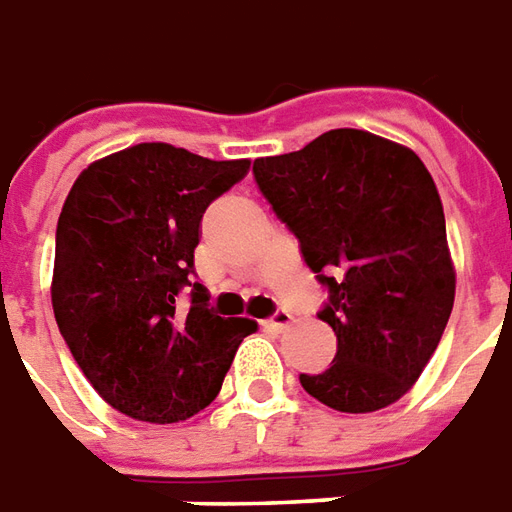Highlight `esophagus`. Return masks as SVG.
<instances>
[{"instance_id":"esophagus-1","label":"esophagus","mask_w":512,"mask_h":512,"mask_svg":"<svg viewBox=\"0 0 512 512\" xmlns=\"http://www.w3.org/2000/svg\"><path fill=\"white\" fill-rule=\"evenodd\" d=\"M295 322V317L286 311V308H275L273 311V317L267 320V328H275V331H284V328H289Z\"/></svg>"}]
</instances>
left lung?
I'll return each instance as SVG.
<instances>
[{"instance_id":"obj_1","label":"left lung","mask_w":512,"mask_h":512,"mask_svg":"<svg viewBox=\"0 0 512 512\" xmlns=\"http://www.w3.org/2000/svg\"><path fill=\"white\" fill-rule=\"evenodd\" d=\"M275 217L328 292L336 358L300 386L333 411L397 402L436 353L455 303L436 181L411 148L331 129L306 148L253 162Z\"/></svg>"}]
</instances>
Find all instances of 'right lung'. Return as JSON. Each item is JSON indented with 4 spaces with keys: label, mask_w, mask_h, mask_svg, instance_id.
<instances>
[{
    "label": "right lung",
    "mask_w": 512,
    "mask_h": 512,
    "mask_svg": "<svg viewBox=\"0 0 512 512\" xmlns=\"http://www.w3.org/2000/svg\"><path fill=\"white\" fill-rule=\"evenodd\" d=\"M248 159L198 157L140 143L82 170L54 239L52 306L85 378L137 422L190 419L215 400L256 322L217 317L195 281L206 206ZM191 292V308L178 306Z\"/></svg>",
    "instance_id": "1"
}]
</instances>
